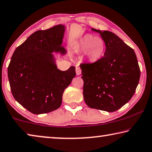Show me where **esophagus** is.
<instances>
[{
	"label": "esophagus",
	"instance_id": "obj_1",
	"mask_svg": "<svg viewBox=\"0 0 152 152\" xmlns=\"http://www.w3.org/2000/svg\"><path fill=\"white\" fill-rule=\"evenodd\" d=\"M76 75H78V76L80 75L81 72H82V70H81V69H80V67H78V66L76 67Z\"/></svg>",
	"mask_w": 152,
	"mask_h": 152
}]
</instances>
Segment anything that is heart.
<instances>
[{
    "instance_id": "b5f03b06",
    "label": "heart",
    "mask_w": 152,
    "mask_h": 152,
    "mask_svg": "<svg viewBox=\"0 0 152 152\" xmlns=\"http://www.w3.org/2000/svg\"><path fill=\"white\" fill-rule=\"evenodd\" d=\"M74 50L80 53H85L91 62L99 60L104 55L106 43L101 37L92 34H86L74 43Z\"/></svg>"
}]
</instances>
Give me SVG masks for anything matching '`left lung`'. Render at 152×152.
Masks as SVG:
<instances>
[{
	"label": "left lung",
	"instance_id": "8db88e82",
	"mask_svg": "<svg viewBox=\"0 0 152 152\" xmlns=\"http://www.w3.org/2000/svg\"><path fill=\"white\" fill-rule=\"evenodd\" d=\"M106 43L104 56L92 64H82L83 95L92 109L116 111L132 99L140 69L134 50L109 31L91 29Z\"/></svg>",
	"mask_w": 152,
	"mask_h": 152
}]
</instances>
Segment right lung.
<instances>
[{
	"instance_id": "add662e5",
	"label": "right lung",
	"mask_w": 152,
	"mask_h": 152,
	"mask_svg": "<svg viewBox=\"0 0 152 152\" xmlns=\"http://www.w3.org/2000/svg\"><path fill=\"white\" fill-rule=\"evenodd\" d=\"M64 32L63 25L37 31L16 48L11 57L8 78L12 96L33 114L58 109L64 90L76 76L74 66L59 70L52 53H66L61 45Z\"/></svg>"
}]
</instances>
